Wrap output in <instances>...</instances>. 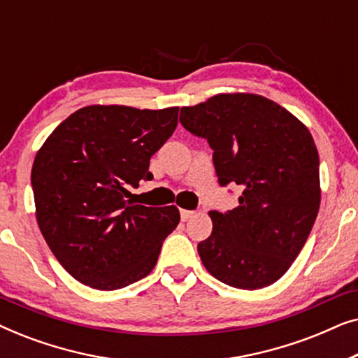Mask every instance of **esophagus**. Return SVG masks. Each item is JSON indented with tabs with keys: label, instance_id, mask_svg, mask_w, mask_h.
Here are the masks:
<instances>
[{
	"label": "esophagus",
	"instance_id": "34e87169",
	"mask_svg": "<svg viewBox=\"0 0 358 358\" xmlns=\"http://www.w3.org/2000/svg\"><path fill=\"white\" fill-rule=\"evenodd\" d=\"M195 215V212H192V210H180V220L182 222H187V220H190Z\"/></svg>",
	"mask_w": 358,
	"mask_h": 358
}]
</instances>
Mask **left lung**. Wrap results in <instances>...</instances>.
Segmentation results:
<instances>
[{
  "mask_svg": "<svg viewBox=\"0 0 358 358\" xmlns=\"http://www.w3.org/2000/svg\"><path fill=\"white\" fill-rule=\"evenodd\" d=\"M179 120L207 138L218 182L243 189L236 208L208 213L212 234L197 246L205 268L234 288L272 285L305 246L320 210V156L310 130L251 92L182 107Z\"/></svg>",
  "mask_w": 358,
  "mask_h": 358,
  "instance_id": "left-lung-1",
  "label": "left lung"
}]
</instances>
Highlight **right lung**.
<instances>
[{
    "mask_svg": "<svg viewBox=\"0 0 358 358\" xmlns=\"http://www.w3.org/2000/svg\"><path fill=\"white\" fill-rule=\"evenodd\" d=\"M178 114L179 107L86 106L37 151L31 173L37 224L78 282L109 292L155 268L179 208L127 200V185L153 179L150 159L173 135Z\"/></svg>",
    "mask_w": 358,
    "mask_h": 358,
    "instance_id": "obj_1",
    "label": "right lung"
}]
</instances>
